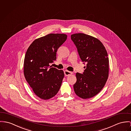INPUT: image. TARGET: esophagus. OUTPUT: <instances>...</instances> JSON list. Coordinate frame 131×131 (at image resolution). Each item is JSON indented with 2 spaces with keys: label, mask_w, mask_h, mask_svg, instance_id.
Wrapping results in <instances>:
<instances>
[{
  "label": "esophagus",
  "mask_w": 131,
  "mask_h": 131,
  "mask_svg": "<svg viewBox=\"0 0 131 131\" xmlns=\"http://www.w3.org/2000/svg\"><path fill=\"white\" fill-rule=\"evenodd\" d=\"M73 74V73L70 71H69L68 70H65L64 71V74L66 76H69L71 75H72Z\"/></svg>",
  "instance_id": "obj_1"
}]
</instances>
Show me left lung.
I'll list each match as a JSON object with an SVG mask.
<instances>
[{
  "label": "left lung",
  "mask_w": 131,
  "mask_h": 131,
  "mask_svg": "<svg viewBox=\"0 0 131 131\" xmlns=\"http://www.w3.org/2000/svg\"><path fill=\"white\" fill-rule=\"evenodd\" d=\"M81 59L87 62L83 74L77 73V81L73 86L76 94L82 99L92 98L104 87L109 76V58L100 41L84 33L71 35Z\"/></svg>",
  "instance_id": "left-lung-1"
}]
</instances>
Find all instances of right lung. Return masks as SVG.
Instances as JSON below:
<instances>
[{
    "label": "right lung",
    "instance_id": "obj_1",
    "mask_svg": "<svg viewBox=\"0 0 131 131\" xmlns=\"http://www.w3.org/2000/svg\"><path fill=\"white\" fill-rule=\"evenodd\" d=\"M65 34H49L34 41L24 61V75L36 96L48 100L59 90L64 77L62 70L49 65L56 60V52L67 39Z\"/></svg>",
    "mask_w": 131,
    "mask_h": 131
}]
</instances>
